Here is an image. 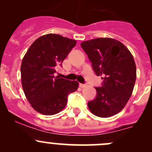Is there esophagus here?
Segmentation results:
<instances>
[{
  "instance_id": "34e87169",
  "label": "esophagus",
  "mask_w": 152,
  "mask_h": 152,
  "mask_svg": "<svg viewBox=\"0 0 152 152\" xmlns=\"http://www.w3.org/2000/svg\"><path fill=\"white\" fill-rule=\"evenodd\" d=\"M79 86H80V87H82V88H83V87H85L87 85L86 84H82V83H79Z\"/></svg>"
}]
</instances>
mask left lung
Instances as JSON below:
<instances>
[{
	"label": "left lung",
	"mask_w": 152,
	"mask_h": 152,
	"mask_svg": "<svg viewBox=\"0 0 152 152\" xmlns=\"http://www.w3.org/2000/svg\"><path fill=\"white\" fill-rule=\"evenodd\" d=\"M102 87H96V96L87 103L95 115L109 118L124 108L132 96L136 80V65L127 48L111 38H96L81 43Z\"/></svg>",
	"instance_id": "1"
}]
</instances>
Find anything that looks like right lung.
I'll return each mask as SVG.
<instances>
[{
  "instance_id": "1",
  "label": "right lung",
  "mask_w": 152,
  "mask_h": 152,
  "mask_svg": "<svg viewBox=\"0 0 152 152\" xmlns=\"http://www.w3.org/2000/svg\"><path fill=\"white\" fill-rule=\"evenodd\" d=\"M76 44L74 39L48 34L36 39L24 56L20 67L23 89L38 113L45 115L59 113L66 106L68 95L77 90V81L54 76Z\"/></svg>"
}]
</instances>
